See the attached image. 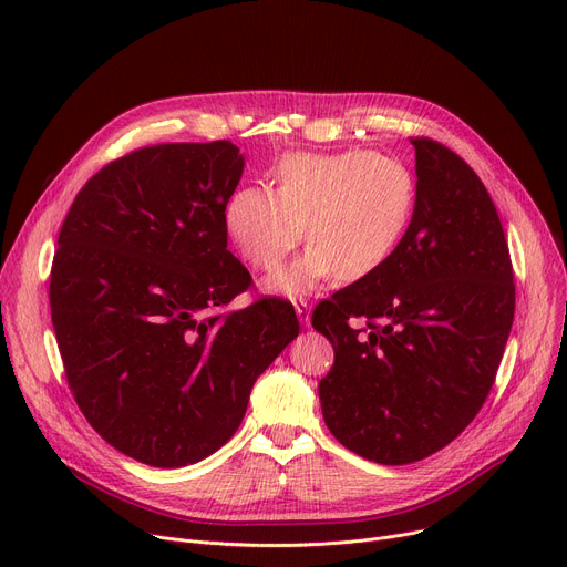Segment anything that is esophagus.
Returning a JSON list of instances; mask_svg holds the SVG:
<instances>
[{
    "mask_svg": "<svg viewBox=\"0 0 567 567\" xmlns=\"http://www.w3.org/2000/svg\"><path fill=\"white\" fill-rule=\"evenodd\" d=\"M293 310H296V317H299V321L303 326H310V306L306 301H296Z\"/></svg>",
    "mask_w": 567,
    "mask_h": 567,
    "instance_id": "obj_1",
    "label": "esophagus"
}]
</instances>
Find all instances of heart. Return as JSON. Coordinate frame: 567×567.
Here are the masks:
<instances>
[{
    "label": "heart",
    "mask_w": 567,
    "mask_h": 567,
    "mask_svg": "<svg viewBox=\"0 0 567 567\" xmlns=\"http://www.w3.org/2000/svg\"><path fill=\"white\" fill-rule=\"evenodd\" d=\"M413 172L395 156L368 148L336 154H287L276 190L246 186L225 204V229L241 257L271 271L308 234L310 248L266 278L280 296H306L336 276L359 282L389 261L411 227Z\"/></svg>",
    "instance_id": "heart-1"
}]
</instances>
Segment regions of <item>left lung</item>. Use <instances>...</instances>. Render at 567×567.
Here are the masks:
<instances>
[{
    "instance_id": "obj_1",
    "label": "left lung",
    "mask_w": 567,
    "mask_h": 567,
    "mask_svg": "<svg viewBox=\"0 0 567 567\" xmlns=\"http://www.w3.org/2000/svg\"><path fill=\"white\" fill-rule=\"evenodd\" d=\"M415 146V212L377 274L321 301L315 329L336 363L319 381L331 434L377 464L449 445L494 383L515 317L513 264L496 206L455 152Z\"/></svg>"
}]
</instances>
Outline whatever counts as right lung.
I'll list each match as a JSON object with an SVG mask.
<instances>
[{
  "label": "right lung",
  "instance_id": "obj_1",
  "mask_svg": "<svg viewBox=\"0 0 567 567\" xmlns=\"http://www.w3.org/2000/svg\"><path fill=\"white\" fill-rule=\"evenodd\" d=\"M244 165L227 140L137 148L89 178L59 231L50 310L73 398L148 466L216 453L299 336L280 299L216 315L252 282L225 229Z\"/></svg>",
  "mask_w": 567,
  "mask_h": 567
}]
</instances>
